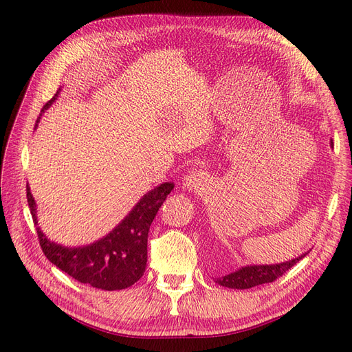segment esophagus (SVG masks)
Returning a JSON list of instances; mask_svg holds the SVG:
<instances>
[{
	"mask_svg": "<svg viewBox=\"0 0 352 352\" xmlns=\"http://www.w3.org/2000/svg\"><path fill=\"white\" fill-rule=\"evenodd\" d=\"M209 181V175L205 173V171H192L191 174H188L186 177V181H184V186L188 188V190H200L205 187L208 184Z\"/></svg>",
	"mask_w": 352,
	"mask_h": 352,
	"instance_id": "esophagus-1",
	"label": "esophagus"
}]
</instances>
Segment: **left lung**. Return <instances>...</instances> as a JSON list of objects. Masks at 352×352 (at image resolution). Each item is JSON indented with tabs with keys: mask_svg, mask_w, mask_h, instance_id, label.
<instances>
[{
	"mask_svg": "<svg viewBox=\"0 0 352 352\" xmlns=\"http://www.w3.org/2000/svg\"><path fill=\"white\" fill-rule=\"evenodd\" d=\"M332 144V143H331ZM305 254L292 258L289 262H283L279 265H260V266H245L238 269L232 274H228L225 276L217 278V283L226 288H234V289H247L253 288L257 285H262V283L274 282L278 278H280L287 270H289L294 265L298 263L300 260Z\"/></svg>",
	"mask_w": 352,
	"mask_h": 352,
	"instance_id": "8db88e82",
	"label": "left lung"
}]
</instances>
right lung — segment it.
I'll return each instance as SVG.
<instances>
[{"mask_svg":"<svg viewBox=\"0 0 352 352\" xmlns=\"http://www.w3.org/2000/svg\"><path fill=\"white\" fill-rule=\"evenodd\" d=\"M55 96L43 105L42 112L52 104ZM173 188L171 181L157 186L140 199L114 231L94 244L78 248H67L51 243L38 228L35 200L29 186H26V197L41 248L50 262L78 282L94 288L114 291L131 287L143 276L151 223Z\"/></svg>","mask_w":352,"mask_h":352,"instance_id":"add662e5","label":"right lung"}]
</instances>
